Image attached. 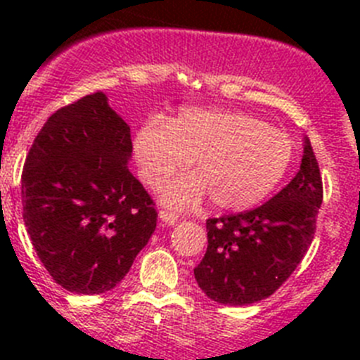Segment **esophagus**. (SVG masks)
I'll list each match as a JSON object with an SVG mask.
<instances>
[{
    "label": "esophagus",
    "mask_w": 360,
    "mask_h": 360,
    "mask_svg": "<svg viewBox=\"0 0 360 360\" xmlns=\"http://www.w3.org/2000/svg\"><path fill=\"white\" fill-rule=\"evenodd\" d=\"M158 216H160V219L164 221L165 225H174L180 219V214H176V212H171V211H160L158 212Z\"/></svg>",
    "instance_id": "34e87169"
}]
</instances>
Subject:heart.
<instances>
[{"instance_id":"obj_1","label":"heart","mask_w":360,"mask_h":360,"mask_svg":"<svg viewBox=\"0 0 360 360\" xmlns=\"http://www.w3.org/2000/svg\"><path fill=\"white\" fill-rule=\"evenodd\" d=\"M141 176L160 187L193 160L196 173L162 189L174 207L211 196L221 211H245L266 198L283 180L294 142L281 129L243 111L186 108L167 122L149 119L133 142Z\"/></svg>"}]
</instances>
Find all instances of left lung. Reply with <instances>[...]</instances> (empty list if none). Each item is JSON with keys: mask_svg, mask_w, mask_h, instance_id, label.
Listing matches in <instances>:
<instances>
[{"mask_svg": "<svg viewBox=\"0 0 360 360\" xmlns=\"http://www.w3.org/2000/svg\"><path fill=\"white\" fill-rule=\"evenodd\" d=\"M321 203L323 178L304 139L301 167L278 195L252 211L207 219V252L195 269L198 287L232 307L274 294L307 254Z\"/></svg>", "mask_w": 360, "mask_h": 360, "instance_id": "obj_1", "label": "left lung"}]
</instances>
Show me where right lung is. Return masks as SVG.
Wrapping results in <instances>:
<instances>
[{"instance_id":"right-lung-1","label":"right lung","mask_w":360,"mask_h":360,"mask_svg":"<svg viewBox=\"0 0 360 360\" xmlns=\"http://www.w3.org/2000/svg\"><path fill=\"white\" fill-rule=\"evenodd\" d=\"M129 126L103 91L49 117L21 174L23 219L53 281L75 294L117 287L157 227L148 191L128 169Z\"/></svg>"}]
</instances>
